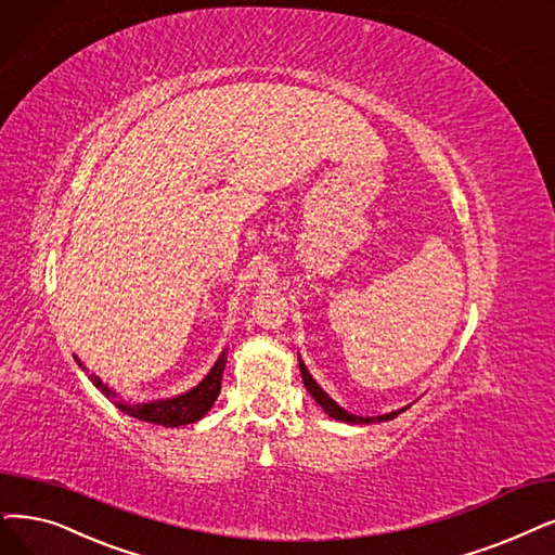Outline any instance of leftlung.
Masks as SVG:
<instances>
[{
  "mask_svg": "<svg viewBox=\"0 0 555 555\" xmlns=\"http://www.w3.org/2000/svg\"><path fill=\"white\" fill-rule=\"evenodd\" d=\"M298 366H300V375H302V383H305V389L309 391V396L314 398V401L323 408V412L327 414V416H332V418H337V421H344V424H380V421H391V418H396L398 414L401 412H405L410 405H405V408H401V410H393V412H387V414H378V416H360V414H352V412H348V410H344L337 401H332V398L323 391V387L312 378V373H309V369L305 366V362L300 360V354H298Z\"/></svg>",
  "mask_w": 555,
  "mask_h": 555,
  "instance_id": "left-lung-1",
  "label": "left lung"
}]
</instances>
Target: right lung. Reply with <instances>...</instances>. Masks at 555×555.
Wrapping results in <instances>:
<instances>
[{
	"label": "right lung",
	"instance_id": "right-lung-1",
	"mask_svg": "<svg viewBox=\"0 0 555 555\" xmlns=\"http://www.w3.org/2000/svg\"><path fill=\"white\" fill-rule=\"evenodd\" d=\"M75 362L88 375V380H91L102 391V396H106L108 401L114 403L120 412H125L127 416H134L139 421H145V424H154V426L177 428V426L195 424L197 418H203L214 408L216 398L220 393V380H223V371H225V362H228V348L220 350L218 360L214 362L209 373L195 387H191L184 393H177V396H170V398H157V401H147V403L120 401L118 391L114 387H108L106 383H102L100 375L88 371L86 364L77 358V354H75Z\"/></svg>",
	"mask_w": 555,
	"mask_h": 555
}]
</instances>
